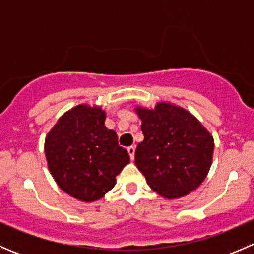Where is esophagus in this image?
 Returning a JSON list of instances; mask_svg holds the SVG:
<instances>
[{
    "label": "esophagus",
    "instance_id": "obj_1",
    "mask_svg": "<svg viewBox=\"0 0 254 254\" xmlns=\"http://www.w3.org/2000/svg\"><path fill=\"white\" fill-rule=\"evenodd\" d=\"M127 152H129V156L131 160H134V156H135V146H129L127 147Z\"/></svg>",
    "mask_w": 254,
    "mask_h": 254
}]
</instances>
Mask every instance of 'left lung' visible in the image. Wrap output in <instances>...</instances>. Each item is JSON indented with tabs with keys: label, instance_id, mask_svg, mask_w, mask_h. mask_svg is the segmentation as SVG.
<instances>
[{
	"label": "left lung",
	"instance_id": "left-lung-1",
	"mask_svg": "<svg viewBox=\"0 0 254 254\" xmlns=\"http://www.w3.org/2000/svg\"><path fill=\"white\" fill-rule=\"evenodd\" d=\"M143 140L135 165L158 195L178 199L195 190L212 163L214 139L191 113L175 104L137 107Z\"/></svg>",
	"mask_w": 254,
	"mask_h": 254
}]
</instances>
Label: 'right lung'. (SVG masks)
<instances>
[{"label":"right lung","mask_w":254,"mask_h":254,"mask_svg":"<svg viewBox=\"0 0 254 254\" xmlns=\"http://www.w3.org/2000/svg\"><path fill=\"white\" fill-rule=\"evenodd\" d=\"M106 112L79 104L66 112L45 137V156L51 176L65 193L81 201H94L115 186V177L130 162L107 129Z\"/></svg>","instance_id":"add662e5"}]
</instances>
